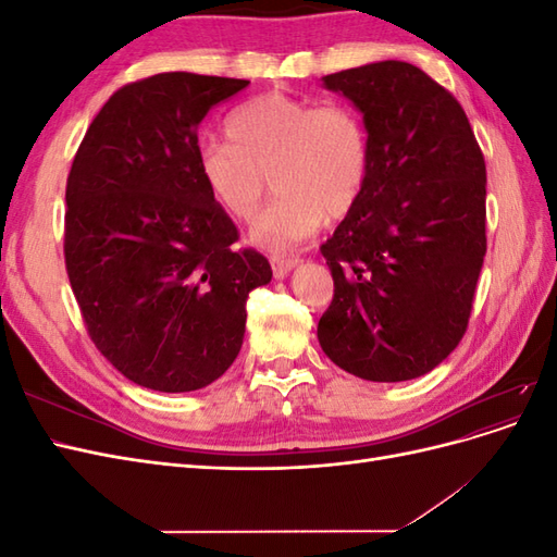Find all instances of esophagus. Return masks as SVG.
Returning a JSON list of instances; mask_svg holds the SVG:
<instances>
[{"instance_id":"34e87169","label":"esophagus","mask_w":557,"mask_h":557,"mask_svg":"<svg viewBox=\"0 0 557 557\" xmlns=\"http://www.w3.org/2000/svg\"><path fill=\"white\" fill-rule=\"evenodd\" d=\"M297 264H299V258H295V256H288V258L274 256V258H272V269H274L276 276H285V274H288L290 269H295Z\"/></svg>"}]
</instances>
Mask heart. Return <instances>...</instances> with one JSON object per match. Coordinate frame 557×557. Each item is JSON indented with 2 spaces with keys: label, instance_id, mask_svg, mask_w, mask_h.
I'll return each mask as SVG.
<instances>
[{
  "label": "heart",
  "instance_id": "obj_1",
  "mask_svg": "<svg viewBox=\"0 0 557 557\" xmlns=\"http://www.w3.org/2000/svg\"><path fill=\"white\" fill-rule=\"evenodd\" d=\"M230 141L199 150V176L218 207L252 221L272 190L252 237L267 248L307 239L325 215L346 218L369 178V137L358 111L339 102L315 104L288 92H264L232 111Z\"/></svg>",
  "mask_w": 557,
  "mask_h": 557
}]
</instances>
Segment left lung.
I'll return each instance as SVG.
<instances>
[{"instance_id":"obj_1","label":"left lung","mask_w":557,"mask_h":557,"mask_svg":"<svg viewBox=\"0 0 557 557\" xmlns=\"http://www.w3.org/2000/svg\"><path fill=\"white\" fill-rule=\"evenodd\" d=\"M325 88L364 115V193L320 246L334 297L318 342L364 381L418 379L467 332L485 256V160L467 115L423 70L385 60Z\"/></svg>"}]
</instances>
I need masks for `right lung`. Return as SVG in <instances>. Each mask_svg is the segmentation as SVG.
Wrapping results in <instances>:
<instances>
[{
    "label": "right lung",
    "instance_id": "1",
    "mask_svg": "<svg viewBox=\"0 0 557 557\" xmlns=\"http://www.w3.org/2000/svg\"><path fill=\"white\" fill-rule=\"evenodd\" d=\"M250 81L166 72L115 90L83 137L64 264L97 350L132 383L199 391L239 356L246 299L272 281L199 176L197 129Z\"/></svg>",
    "mask_w": 557,
    "mask_h": 557
}]
</instances>
